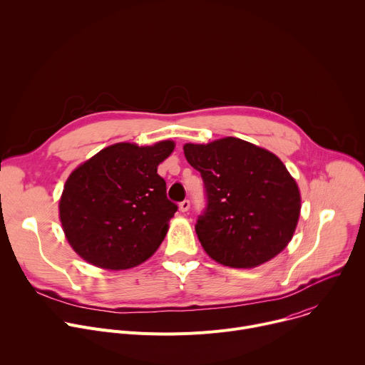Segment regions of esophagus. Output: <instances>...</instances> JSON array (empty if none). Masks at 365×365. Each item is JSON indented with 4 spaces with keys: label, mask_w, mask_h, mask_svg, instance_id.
Instances as JSON below:
<instances>
[{
    "label": "esophagus",
    "mask_w": 365,
    "mask_h": 365,
    "mask_svg": "<svg viewBox=\"0 0 365 365\" xmlns=\"http://www.w3.org/2000/svg\"><path fill=\"white\" fill-rule=\"evenodd\" d=\"M189 207H190V202H189L187 199H185V200H182V202L179 203V210H180L182 212H187Z\"/></svg>",
    "instance_id": "34e87169"
}]
</instances>
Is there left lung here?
<instances>
[{
	"instance_id": "obj_1",
	"label": "left lung",
	"mask_w": 365,
	"mask_h": 365,
	"mask_svg": "<svg viewBox=\"0 0 365 365\" xmlns=\"http://www.w3.org/2000/svg\"><path fill=\"white\" fill-rule=\"evenodd\" d=\"M203 180L206 207L195 225L215 262L234 269L263 264L290 242L300 215V192L272 151L235 137L183 145Z\"/></svg>"
}]
</instances>
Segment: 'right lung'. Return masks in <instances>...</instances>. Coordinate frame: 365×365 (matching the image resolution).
<instances>
[{
    "label": "right lung",
    "instance_id": "obj_1",
    "mask_svg": "<svg viewBox=\"0 0 365 365\" xmlns=\"http://www.w3.org/2000/svg\"><path fill=\"white\" fill-rule=\"evenodd\" d=\"M173 148L170 140L144 147L117 143L71 173L59 217L66 240L85 262L125 270L159 248L178 211L158 175V166Z\"/></svg>",
    "mask_w": 365,
    "mask_h": 365
}]
</instances>
